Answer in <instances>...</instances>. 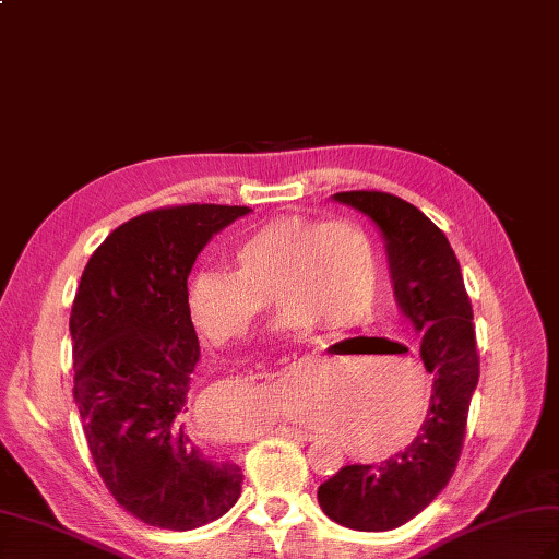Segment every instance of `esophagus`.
<instances>
[{
  "mask_svg": "<svg viewBox=\"0 0 559 559\" xmlns=\"http://www.w3.org/2000/svg\"><path fill=\"white\" fill-rule=\"evenodd\" d=\"M278 435L295 437V439H302V441L313 439V435H311V432H307V429H302V427H293V425H283V427H278Z\"/></svg>",
  "mask_w": 559,
  "mask_h": 559,
  "instance_id": "esophagus-1",
  "label": "esophagus"
}]
</instances>
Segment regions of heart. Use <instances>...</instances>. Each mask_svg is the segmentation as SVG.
<instances>
[{
	"label": "heart",
	"mask_w": 559,
	"mask_h": 559,
	"mask_svg": "<svg viewBox=\"0 0 559 559\" xmlns=\"http://www.w3.org/2000/svg\"><path fill=\"white\" fill-rule=\"evenodd\" d=\"M231 269L207 266L186 288L191 321L214 345L248 335L269 307H283L281 331H331L370 319L380 271L364 228L349 219L281 217L242 236ZM295 380V378H290Z\"/></svg>",
	"instance_id": "1"
}]
</instances>
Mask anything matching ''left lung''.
Wrapping results in <instances>:
<instances>
[{
  "label": "left lung",
  "instance_id": "left-lung-1",
  "mask_svg": "<svg viewBox=\"0 0 559 559\" xmlns=\"http://www.w3.org/2000/svg\"><path fill=\"white\" fill-rule=\"evenodd\" d=\"M333 198L380 228L396 305L423 335L420 356L432 376L427 416L406 449L378 465L342 467L319 486V506L333 522L356 532H390L432 503L461 457L479 380L472 305L449 238L416 205L382 191Z\"/></svg>",
  "mask_w": 559,
  "mask_h": 559
}]
</instances>
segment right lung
I'll return each instance as SVG.
<instances>
[{
	"label": "right lung",
	"mask_w": 559,
	"mask_h": 559,
	"mask_svg": "<svg viewBox=\"0 0 559 559\" xmlns=\"http://www.w3.org/2000/svg\"><path fill=\"white\" fill-rule=\"evenodd\" d=\"M250 207L175 205L118 226L82 271L70 311L73 396L106 489L151 526L219 520L242 472L198 447L186 394L200 359L186 281L210 238Z\"/></svg>",
	"instance_id": "right-lung-1"
}]
</instances>
